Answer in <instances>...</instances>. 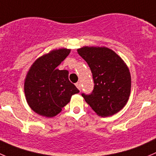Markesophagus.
Returning a JSON list of instances; mask_svg holds the SVG:
<instances>
[{
	"label": "esophagus",
	"mask_w": 156,
	"mask_h": 156,
	"mask_svg": "<svg viewBox=\"0 0 156 156\" xmlns=\"http://www.w3.org/2000/svg\"><path fill=\"white\" fill-rule=\"evenodd\" d=\"M75 85H76V87H77V88H78V89H79V90H81V83H80V82H77L76 84H75Z\"/></svg>",
	"instance_id": "34e87169"
}]
</instances>
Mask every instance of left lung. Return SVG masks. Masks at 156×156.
<instances>
[{
    "mask_svg": "<svg viewBox=\"0 0 156 156\" xmlns=\"http://www.w3.org/2000/svg\"><path fill=\"white\" fill-rule=\"evenodd\" d=\"M78 53L88 63L94 81V89L81 95L101 117H108L122 110L131 92L129 69L115 51L105 47H83Z\"/></svg>",
    "mask_w": 156,
    "mask_h": 156,
    "instance_id": "obj_1",
    "label": "left lung"
}]
</instances>
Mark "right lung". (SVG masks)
I'll list each match as a JSON object with an SVG mask.
<instances>
[{
    "label": "right lung",
    "mask_w": 156,
    "mask_h": 156,
    "mask_svg": "<svg viewBox=\"0 0 156 156\" xmlns=\"http://www.w3.org/2000/svg\"><path fill=\"white\" fill-rule=\"evenodd\" d=\"M71 50H54L37 58L29 69L24 81L27 102L37 114L57 115L79 90L68 79L67 70L57 69Z\"/></svg>",
    "instance_id": "1"
}]
</instances>
